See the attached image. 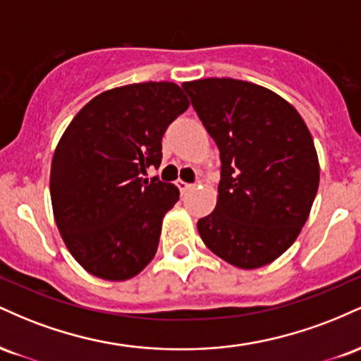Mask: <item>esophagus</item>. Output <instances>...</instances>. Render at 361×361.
<instances>
[{
	"instance_id": "esophagus-1",
	"label": "esophagus",
	"mask_w": 361,
	"mask_h": 361,
	"mask_svg": "<svg viewBox=\"0 0 361 361\" xmlns=\"http://www.w3.org/2000/svg\"><path fill=\"white\" fill-rule=\"evenodd\" d=\"M176 185H178V188H180V192L181 193H185V192H188L190 188H192V185L190 183H185V181H176Z\"/></svg>"
}]
</instances>
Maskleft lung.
<instances>
[{"mask_svg":"<svg viewBox=\"0 0 361 361\" xmlns=\"http://www.w3.org/2000/svg\"><path fill=\"white\" fill-rule=\"evenodd\" d=\"M183 90L221 151L215 210L197 229L214 255L241 270L280 258L299 238L319 186V159L300 114L275 91L233 78Z\"/></svg>","mask_w":361,"mask_h":361,"instance_id":"obj_1","label":"left lung"}]
</instances>
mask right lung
<instances>
[{
  "label": "right lung",
  "instance_id": "add662e5",
  "mask_svg": "<svg viewBox=\"0 0 361 361\" xmlns=\"http://www.w3.org/2000/svg\"><path fill=\"white\" fill-rule=\"evenodd\" d=\"M190 106L175 82L103 91L71 120L54 151L51 200L62 241L98 279L123 281L151 263L180 190L140 173L161 164V139Z\"/></svg>",
  "mask_w": 361,
  "mask_h": 361
}]
</instances>
